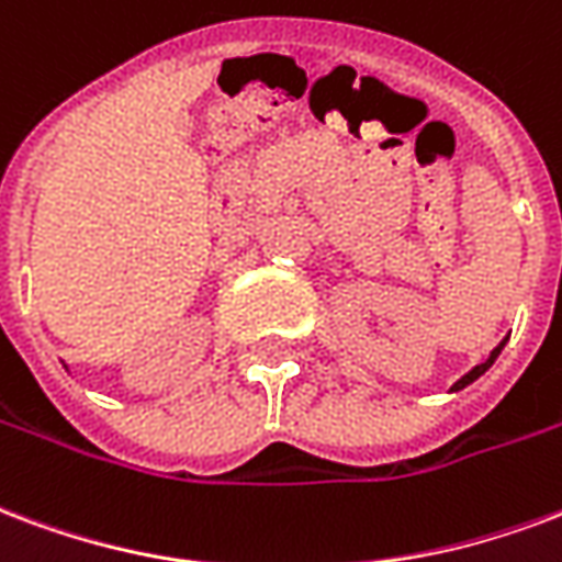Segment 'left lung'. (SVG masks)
<instances>
[{"instance_id":"8db88e82","label":"left lung","mask_w":562,"mask_h":562,"mask_svg":"<svg viewBox=\"0 0 562 562\" xmlns=\"http://www.w3.org/2000/svg\"><path fill=\"white\" fill-rule=\"evenodd\" d=\"M503 345H506V339H503V342L497 345V348H494V351H492V355H488V360H485V363L473 366V369H471V372H468V375L459 378V381H456V384H452V393H456V390H464V386L473 384V381H476V378L485 375V372H488V369H492L494 360H497V355H501V351H503Z\"/></svg>"}]
</instances>
